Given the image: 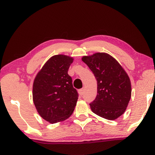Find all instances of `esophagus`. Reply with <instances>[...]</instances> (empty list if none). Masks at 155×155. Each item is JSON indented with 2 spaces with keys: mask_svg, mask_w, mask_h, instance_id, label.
Listing matches in <instances>:
<instances>
[{
  "mask_svg": "<svg viewBox=\"0 0 155 155\" xmlns=\"http://www.w3.org/2000/svg\"><path fill=\"white\" fill-rule=\"evenodd\" d=\"M84 93V88H81V89L78 90V93H79L80 95H83Z\"/></svg>",
  "mask_w": 155,
  "mask_h": 155,
  "instance_id": "1",
  "label": "esophagus"
}]
</instances>
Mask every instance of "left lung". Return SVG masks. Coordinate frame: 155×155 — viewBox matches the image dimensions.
<instances>
[{"instance_id":"obj_1","label":"left lung","mask_w":155,"mask_h":155,"mask_svg":"<svg viewBox=\"0 0 155 155\" xmlns=\"http://www.w3.org/2000/svg\"><path fill=\"white\" fill-rule=\"evenodd\" d=\"M83 61L97 81V95L91 103L92 111L108 120L120 117L131 97L130 78L121 65L110 54L97 52L84 56Z\"/></svg>"}]
</instances>
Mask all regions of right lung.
<instances>
[{
	"label": "right lung",
	"instance_id": "add662e5",
	"mask_svg": "<svg viewBox=\"0 0 155 155\" xmlns=\"http://www.w3.org/2000/svg\"><path fill=\"white\" fill-rule=\"evenodd\" d=\"M73 58L63 54L49 58L38 72L32 87L33 102L40 116L50 123L64 120L72 114L78 94L68 74Z\"/></svg>",
	"mask_w": 155,
	"mask_h": 155
}]
</instances>
